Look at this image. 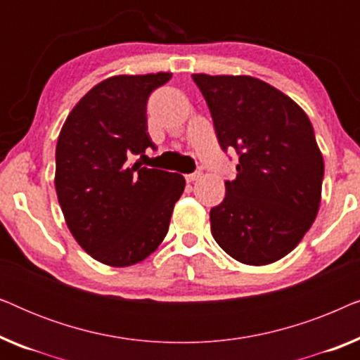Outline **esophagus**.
<instances>
[{"instance_id": "1", "label": "esophagus", "mask_w": 360, "mask_h": 360, "mask_svg": "<svg viewBox=\"0 0 360 360\" xmlns=\"http://www.w3.org/2000/svg\"><path fill=\"white\" fill-rule=\"evenodd\" d=\"M200 176H201V172H193V174H188V175H185V180L188 181V184H191V181L198 180Z\"/></svg>"}]
</instances>
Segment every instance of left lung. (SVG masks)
Here are the masks:
<instances>
[{
  "label": "left lung",
  "mask_w": 360,
  "mask_h": 360,
  "mask_svg": "<svg viewBox=\"0 0 360 360\" xmlns=\"http://www.w3.org/2000/svg\"><path fill=\"white\" fill-rule=\"evenodd\" d=\"M221 149L239 154L238 175L211 208L219 248L245 265L277 262L311 228L324 162L307 112L277 88L249 75L193 73Z\"/></svg>",
  "instance_id": "1"
}]
</instances>
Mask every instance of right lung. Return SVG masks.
Listing matches in <instances>:
<instances>
[{
  "instance_id": "right-lung-1",
  "label": "right lung",
  "mask_w": 360,
  "mask_h": 360,
  "mask_svg": "<svg viewBox=\"0 0 360 360\" xmlns=\"http://www.w3.org/2000/svg\"><path fill=\"white\" fill-rule=\"evenodd\" d=\"M170 78V72L106 78L77 103L58 134L56 191L63 218L82 249L110 267L149 257L184 193L181 175L131 164L155 149L147 100Z\"/></svg>"
}]
</instances>
